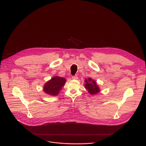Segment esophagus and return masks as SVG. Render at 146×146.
<instances>
[{
	"mask_svg": "<svg viewBox=\"0 0 146 146\" xmlns=\"http://www.w3.org/2000/svg\"><path fill=\"white\" fill-rule=\"evenodd\" d=\"M72 78L73 79H78V75H75V76H72Z\"/></svg>",
	"mask_w": 146,
	"mask_h": 146,
	"instance_id": "obj_1",
	"label": "esophagus"
}]
</instances>
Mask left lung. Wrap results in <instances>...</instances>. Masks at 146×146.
Masks as SVG:
<instances>
[{
  "label": "left lung",
  "instance_id": "obj_1",
  "mask_svg": "<svg viewBox=\"0 0 146 146\" xmlns=\"http://www.w3.org/2000/svg\"><path fill=\"white\" fill-rule=\"evenodd\" d=\"M85 88L88 92L91 95H95L100 91L99 87L96 84V82L92 80L91 78L86 79L85 80Z\"/></svg>",
  "mask_w": 146,
  "mask_h": 146
}]
</instances>
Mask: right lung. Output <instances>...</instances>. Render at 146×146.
Masks as SVG:
<instances>
[{"label": "right lung", "instance_id": "right-lung-1", "mask_svg": "<svg viewBox=\"0 0 146 146\" xmlns=\"http://www.w3.org/2000/svg\"><path fill=\"white\" fill-rule=\"evenodd\" d=\"M66 81V79L57 76H54L44 84L43 91L45 92V93L48 95L56 96L62 89V87L64 86Z\"/></svg>", "mask_w": 146, "mask_h": 146}]
</instances>
